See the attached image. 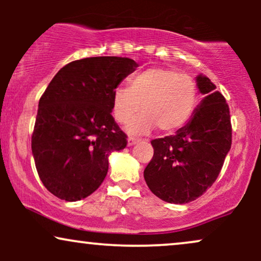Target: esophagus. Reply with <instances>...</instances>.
<instances>
[{
	"instance_id": "obj_1",
	"label": "esophagus",
	"mask_w": 261,
	"mask_h": 261,
	"mask_svg": "<svg viewBox=\"0 0 261 261\" xmlns=\"http://www.w3.org/2000/svg\"><path fill=\"white\" fill-rule=\"evenodd\" d=\"M139 139H136V137H128L127 139V146H134L136 145L137 142H139Z\"/></svg>"
}]
</instances>
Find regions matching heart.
<instances>
[{
    "mask_svg": "<svg viewBox=\"0 0 261 261\" xmlns=\"http://www.w3.org/2000/svg\"><path fill=\"white\" fill-rule=\"evenodd\" d=\"M197 104V86L189 74L152 67L136 74L128 87L113 92V112L119 122H128L130 134H147L157 126L163 133L178 130L189 121Z\"/></svg>",
    "mask_w": 261,
    "mask_h": 261,
    "instance_id": "b5f03b06",
    "label": "heart"
}]
</instances>
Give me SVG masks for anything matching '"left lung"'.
Instances as JSON below:
<instances>
[{
	"label": "left lung",
	"mask_w": 261,
	"mask_h": 261,
	"mask_svg": "<svg viewBox=\"0 0 261 261\" xmlns=\"http://www.w3.org/2000/svg\"><path fill=\"white\" fill-rule=\"evenodd\" d=\"M205 95L175 135L151 141L153 157L143 176L155 196L170 203H188L214 184L232 145L226 99L208 77H196Z\"/></svg>",
	"instance_id": "left-lung-1"
}]
</instances>
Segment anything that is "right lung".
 <instances>
[{"mask_svg": "<svg viewBox=\"0 0 261 261\" xmlns=\"http://www.w3.org/2000/svg\"><path fill=\"white\" fill-rule=\"evenodd\" d=\"M139 65L118 56L70 62L39 100L32 136L35 167L44 187L66 201L94 193L109 168V155L126 147V135L112 116L113 92Z\"/></svg>", "mask_w": 261, "mask_h": 261, "instance_id": "add662e5", "label": "right lung"}]
</instances>
